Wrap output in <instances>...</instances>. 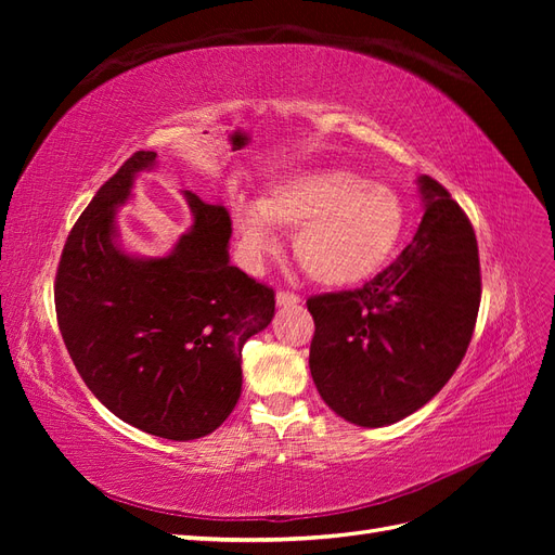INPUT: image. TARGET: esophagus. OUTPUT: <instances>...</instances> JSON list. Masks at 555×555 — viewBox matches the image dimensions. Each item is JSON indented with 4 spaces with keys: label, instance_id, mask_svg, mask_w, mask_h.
<instances>
[{
    "label": "esophagus",
    "instance_id": "1",
    "mask_svg": "<svg viewBox=\"0 0 555 555\" xmlns=\"http://www.w3.org/2000/svg\"><path fill=\"white\" fill-rule=\"evenodd\" d=\"M275 300H278V306H298V304H300V296L294 294V292L280 289L278 296H275Z\"/></svg>",
    "mask_w": 555,
    "mask_h": 555
}]
</instances>
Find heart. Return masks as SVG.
<instances>
[{"label": "heart", "instance_id": "1", "mask_svg": "<svg viewBox=\"0 0 555 555\" xmlns=\"http://www.w3.org/2000/svg\"><path fill=\"white\" fill-rule=\"evenodd\" d=\"M271 223L296 231L294 255L308 278L343 289L373 278L391 259L405 229V206L389 184L347 169H314L273 184L257 204H233V233L249 263L275 251Z\"/></svg>", "mask_w": 555, "mask_h": 555}]
</instances>
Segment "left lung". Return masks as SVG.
I'll return each instance as SVG.
<instances>
[{
	"mask_svg": "<svg viewBox=\"0 0 555 555\" xmlns=\"http://www.w3.org/2000/svg\"><path fill=\"white\" fill-rule=\"evenodd\" d=\"M424 217L400 257L361 289L308 298L310 373L345 422L410 416L461 365L481 300L475 229L438 180H416Z\"/></svg>",
	"mask_w": 555,
	"mask_h": 555,
	"instance_id": "left-lung-1",
	"label": "left lung"
}]
</instances>
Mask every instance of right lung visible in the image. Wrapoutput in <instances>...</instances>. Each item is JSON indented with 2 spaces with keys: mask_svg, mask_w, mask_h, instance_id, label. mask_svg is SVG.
<instances>
[{
  "mask_svg": "<svg viewBox=\"0 0 555 555\" xmlns=\"http://www.w3.org/2000/svg\"><path fill=\"white\" fill-rule=\"evenodd\" d=\"M155 162L133 153L82 210L62 249L55 310L88 389L129 426L184 442L236 408L243 345L271 324L275 292L229 263V210L192 192V229L169 255L122 251L117 208Z\"/></svg>",
  "mask_w": 555,
  "mask_h": 555,
  "instance_id": "obj_1",
  "label": "right lung"
}]
</instances>
